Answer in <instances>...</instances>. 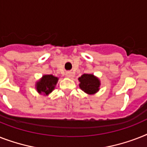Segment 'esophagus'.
Returning a JSON list of instances; mask_svg holds the SVG:
<instances>
[{
    "label": "esophagus",
    "instance_id": "esophagus-1",
    "mask_svg": "<svg viewBox=\"0 0 147 147\" xmlns=\"http://www.w3.org/2000/svg\"><path fill=\"white\" fill-rule=\"evenodd\" d=\"M65 76L68 78H71L73 76V74L71 71H66V73H65Z\"/></svg>",
    "mask_w": 147,
    "mask_h": 147
}]
</instances>
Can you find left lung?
<instances>
[{
  "label": "left lung",
  "mask_w": 147,
  "mask_h": 147,
  "mask_svg": "<svg viewBox=\"0 0 147 147\" xmlns=\"http://www.w3.org/2000/svg\"><path fill=\"white\" fill-rule=\"evenodd\" d=\"M78 81L79 88L86 94L92 95L100 90V80L94 74H83L78 78Z\"/></svg>",
  "instance_id": "obj_1"
}]
</instances>
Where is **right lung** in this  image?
Returning a JSON list of instances; mask_svg holds the SVG:
<instances>
[{
  "mask_svg": "<svg viewBox=\"0 0 147 147\" xmlns=\"http://www.w3.org/2000/svg\"><path fill=\"white\" fill-rule=\"evenodd\" d=\"M59 78L53 75H44L35 83V89L39 94L47 96L55 89Z\"/></svg>",
  "mask_w": 147,
  "mask_h": 147,
  "instance_id": "right-lung-1",
  "label": "right lung"
}]
</instances>
